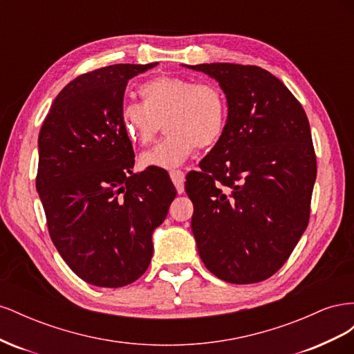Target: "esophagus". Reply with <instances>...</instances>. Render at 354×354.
Segmentation results:
<instances>
[{
	"instance_id": "obj_1",
	"label": "esophagus",
	"mask_w": 354,
	"mask_h": 354,
	"mask_svg": "<svg viewBox=\"0 0 354 354\" xmlns=\"http://www.w3.org/2000/svg\"><path fill=\"white\" fill-rule=\"evenodd\" d=\"M169 177L173 180V183L177 189L178 194H183L185 192V173L181 169H173L169 171Z\"/></svg>"
}]
</instances>
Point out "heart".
Here are the masks:
<instances>
[{
  "label": "heart",
  "mask_w": 354,
  "mask_h": 354,
  "mask_svg": "<svg viewBox=\"0 0 354 354\" xmlns=\"http://www.w3.org/2000/svg\"><path fill=\"white\" fill-rule=\"evenodd\" d=\"M138 95L142 103H125L120 112L125 136L134 143L147 145L164 118L168 133L162 142L142 153L145 168H177L198 147L216 145L226 131L227 100L217 84L162 75L143 82Z\"/></svg>",
  "instance_id": "obj_1"
}]
</instances>
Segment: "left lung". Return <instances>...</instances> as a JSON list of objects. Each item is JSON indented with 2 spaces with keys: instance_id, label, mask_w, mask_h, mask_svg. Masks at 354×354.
<instances>
[{
  "instance_id": "obj_1",
  "label": "left lung",
  "mask_w": 354,
  "mask_h": 354,
  "mask_svg": "<svg viewBox=\"0 0 354 354\" xmlns=\"http://www.w3.org/2000/svg\"><path fill=\"white\" fill-rule=\"evenodd\" d=\"M216 78L229 113L223 137L186 176L192 232L207 269L229 283L273 276L310 218L316 155L303 106L252 65L187 66Z\"/></svg>"
}]
</instances>
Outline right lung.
<instances>
[{
    "label": "right lung",
    "mask_w": 354,
    "mask_h": 354,
    "mask_svg": "<svg viewBox=\"0 0 354 354\" xmlns=\"http://www.w3.org/2000/svg\"><path fill=\"white\" fill-rule=\"evenodd\" d=\"M156 65L80 75L39 131L37 190L50 238L72 272L95 286H125L147 270L152 233L177 194L162 168L133 173V145L120 124L128 81Z\"/></svg>",
    "instance_id": "add662e5"
}]
</instances>
